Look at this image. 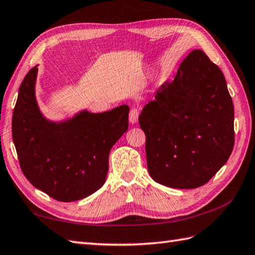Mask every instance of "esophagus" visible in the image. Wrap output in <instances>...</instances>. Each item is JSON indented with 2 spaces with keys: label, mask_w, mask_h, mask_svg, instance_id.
<instances>
[{
  "label": "esophagus",
  "mask_w": 255,
  "mask_h": 255,
  "mask_svg": "<svg viewBox=\"0 0 255 255\" xmlns=\"http://www.w3.org/2000/svg\"><path fill=\"white\" fill-rule=\"evenodd\" d=\"M138 117H139V110L137 108H132L130 110V113H129V122L131 124H135L138 122Z\"/></svg>",
  "instance_id": "1"
}]
</instances>
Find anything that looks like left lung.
Wrapping results in <instances>:
<instances>
[{"mask_svg":"<svg viewBox=\"0 0 255 255\" xmlns=\"http://www.w3.org/2000/svg\"><path fill=\"white\" fill-rule=\"evenodd\" d=\"M139 124L153 180L178 189L203 186L235 143L234 104L220 67L203 51L190 52L174 80L144 106Z\"/></svg>","mask_w":255,"mask_h":255,"instance_id":"obj_1","label":"left lung"}]
</instances>
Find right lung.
<instances>
[{"label":"right lung","mask_w":255,"mask_h":255,"mask_svg":"<svg viewBox=\"0 0 255 255\" xmlns=\"http://www.w3.org/2000/svg\"><path fill=\"white\" fill-rule=\"evenodd\" d=\"M38 67L23 78L11 132L23 175L33 187L61 202L85 199L102 187L110 151L128 129L129 108L79 112L55 123L41 114L34 86Z\"/></svg>","instance_id":"add662e5"}]
</instances>
